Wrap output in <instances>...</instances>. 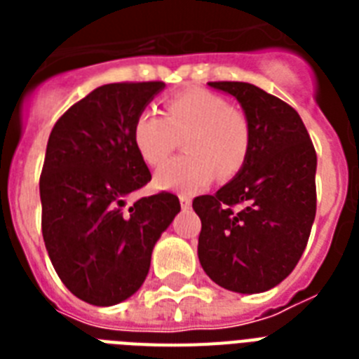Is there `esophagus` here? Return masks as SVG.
I'll use <instances>...</instances> for the list:
<instances>
[{
    "instance_id": "34e87169",
    "label": "esophagus",
    "mask_w": 359,
    "mask_h": 359,
    "mask_svg": "<svg viewBox=\"0 0 359 359\" xmlns=\"http://www.w3.org/2000/svg\"><path fill=\"white\" fill-rule=\"evenodd\" d=\"M179 199H180V207L184 208V210H186V208L191 207V199L188 196H184V194H180Z\"/></svg>"
}]
</instances>
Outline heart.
I'll return each mask as SVG.
<instances>
[{
  "mask_svg": "<svg viewBox=\"0 0 359 359\" xmlns=\"http://www.w3.org/2000/svg\"><path fill=\"white\" fill-rule=\"evenodd\" d=\"M184 137L188 154L168 162L156 173L163 190L194 194L238 173L250 152V121L236 106L207 89H184L163 100V115L143 109L132 124V141L141 160L158 168Z\"/></svg>",
  "mask_w": 359,
  "mask_h": 359,
  "instance_id": "1",
  "label": "heart"
}]
</instances>
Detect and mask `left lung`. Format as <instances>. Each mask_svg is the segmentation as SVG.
I'll list each match as a JSON object with an SVG mask.
<instances>
[{
	"mask_svg": "<svg viewBox=\"0 0 359 359\" xmlns=\"http://www.w3.org/2000/svg\"><path fill=\"white\" fill-rule=\"evenodd\" d=\"M250 121V152L235 179L194 199L197 255L214 283L253 294L281 283L300 261L317 212V152L296 109L244 81H210Z\"/></svg>",
	"mask_w": 359,
	"mask_h": 359,
	"instance_id": "obj_1",
	"label": "left lung"
}]
</instances>
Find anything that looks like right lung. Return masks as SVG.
Returning <instances> with one entry per match:
<instances>
[{
    "mask_svg": "<svg viewBox=\"0 0 359 359\" xmlns=\"http://www.w3.org/2000/svg\"><path fill=\"white\" fill-rule=\"evenodd\" d=\"M163 87H98L70 106L48 137L39 182L42 238L65 287L93 306H114L140 289L152 248L180 210L169 191L132 199L151 180L132 124Z\"/></svg>",
    "mask_w": 359,
    "mask_h": 359,
    "instance_id": "add662e5",
    "label": "right lung"
}]
</instances>
